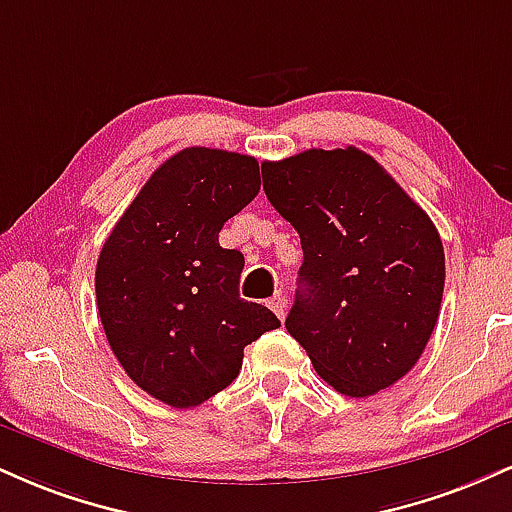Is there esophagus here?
Here are the masks:
<instances>
[{"mask_svg": "<svg viewBox=\"0 0 512 512\" xmlns=\"http://www.w3.org/2000/svg\"><path fill=\"white\" fill-rule=\"evenodd\" d=\"M269 307H272V312H274V315L279 317V319L286 317V298H283L281 293H276L274 298L269 300Z\"/></svg>", "mask_w": 512, "mask_h": 512, "instance_id": "obj_1", "label": "esophagus"}]
</instances>
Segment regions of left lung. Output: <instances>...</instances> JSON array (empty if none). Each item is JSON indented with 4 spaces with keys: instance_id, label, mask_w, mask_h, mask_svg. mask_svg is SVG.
<instances>
[{
    "instance_id": "1",
    "label": "left lung",
    "mask_w": 512,
    "mask_h": 512,
    "mask_svg": "<svg viewBox=\"0 0 512 512\" xmlns=\"http://www.w3.org/2000/svg\"><path fill=\"white\" fill-rule=\"evenodd\" d=\"M262 176L305 257L288 334L343 396L389 389L439 319L446 260L432 219L357 147L264 162Z\"/></svg>"
}]
</instances>
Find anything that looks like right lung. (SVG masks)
<instances>
[{
  "label": "right lung",
  "mask_w": 512,
  "mask_h": 512,
  "mask_svg": "<svg viewBox=\"0 0 512 512\" xmlns=\"http://www.w3.org/2000/svg\"><path fill=\"white\" fill-rule=\"evenodd\" d=\"M260 193V164L186 147L147 178L102 245L97 310L116 360L171 408H195L231 384L243 348L281 322L240 300L243 255L219 231Z\"/></svg>",
  "instance_id": "right-lung-1"
}]
</instances>
